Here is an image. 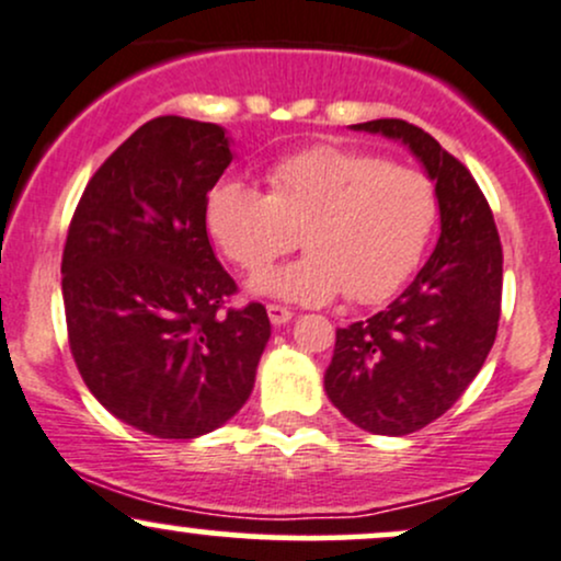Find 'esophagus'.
Here are the masks:
<instances>
[{
	"instance_id": "1",
	"label": "esophagus",
	"mask_w": 561,
	"mask_h": 561,
	"mask_svg": "<svg viewBox=\"0 0 561 561\" xmlns=\"http://www.w3.org/2000/svg\"><path fill=\"white\" fill-rule=\"evenodd\" d=\"M266 311H268L271 324H287V322H290V319H293V311L287 309V306L268 304V306H266Z\"/></svg>"
}]
</instances>
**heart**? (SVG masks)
<instances>
[{
	"label": "heart",
	"instance_id": "obj_1",
	"mask_svg": "<svg viewBox=\"0 0 561 561\" xmlns=\"http://www.w3.org/2000/svg\"><path fill=\"white\" fill-rule=\"evenodd\" d=\"M436 207L426 172L317 144L271 164L268 194L244 181L218 183L205 218L220 252L250 274L287 255L300 233L309 255L257 276L255 293L300 304L346 293L354 304H378L415 271Z\"/></svg>",
	"mask_w": 561,
	"mask_h": 561
}]
</instances>
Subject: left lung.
<instances>
[{
    "label": "left lung",
    "instance_id": "obj_1",
    "mask_svg": "<svg viewBox=\"0 0 561 561\" xmlns=\"http://www.w3.org/2000/svg\"><path fill=\"white\" fill-rule=\"evenodd\" d=\"M399 140L426 168L439 242L412 285L365 322L335 332L324 391L354 426L404 436L445 415L482 370L501 319L503 250L471 172L404 119L351 125Z\"/></svg>",
    "mask_w": 561,
    "mask_h": 561
}]
</instances>
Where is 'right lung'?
Here are the masks:
<instances>
[{
    "label": "right lung",
    "instance_id": "add662e5",
    "mask_svg": "<svg viewBox=\"0 0 561 561\" xmlns=\"http://www.w3.org/2000/svg\"><path fill=\"white\" fill-rule=\"evenodd\" d=\"M213 122L157 116L90 178L64 263L69 346L92 397L159 439H194L248 402L271 337L261 304L207 239V194L231 164Z\"/></svg>",
    "mask_w": 561,
    "mask_h": 561
}]
</instances>
